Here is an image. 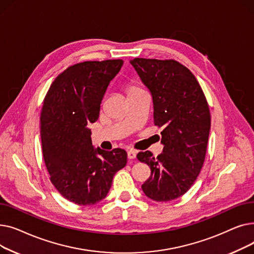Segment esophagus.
<instances>
[{
    "label": "esophagus",
    "instance_id": "esophagus-1",
    "mask_svg": "<svg viewBox=\"0 0 254 254\" xmlns=\"http://www.w3.org/2000/svg\"><path fill=\"white\" fill-rule=\"evenodd\" d=\"M136 156H137V151H136L135 149H129V150L127 151V157H128L129 159L136 158Z\"/></svg>",
    "mask_w": 254,
    "mask_h": 254
}]
</instances>
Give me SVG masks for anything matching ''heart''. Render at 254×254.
I'll list each match as a JSON object with an SVG mask.
<instances>
[{
    "label": "heart",
    "instance_id": "heart-1",
    "mask_svg": "<svg viewBox=\"0 0 254 254\" xmlns=\"http://www.w3.org/2000/svg\"><path fill=\"white\" fill-rule=\"evenodd\" d=\"M137 89H141V88H139L138 86H136V85H134V84H129V85L127 86V93H128V92H130V91L137 90Z\"/></svg>",
    "mask_w": 254,
    "mask_h": 254
}]
</instances>
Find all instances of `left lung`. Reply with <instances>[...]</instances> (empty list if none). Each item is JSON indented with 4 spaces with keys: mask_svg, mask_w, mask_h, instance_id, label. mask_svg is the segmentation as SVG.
<instances>
[{
    "mask_svg": "<svg viewBox=\"0 0 254 254\" xmlns=\"http://www.w3.org/2000/svg\"><path fill=\"white\" fill-rule=\"evenodd\" d=\"M130 64L151 93L154 125L164 127L163 153L156 158L141 151L151 175L142 190L156 202H168L188 191L203 167L211 118L204 92L193 74L174 60L134 59Z\"/></svg>",
    "mask_w": 254,
    "mask_h": 254,
    "instance_id": "left-lung-1",
    "label": "left lung"
}]
</instances>
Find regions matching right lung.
Masks as SVG:
<instances>
[{"instance_id":"obj_1","label":"right lung","mask_w":254,"mask_h":254,"mask_svg":"<svg viewBox=\"0 0 254 254\" xmlns=\"http://www.w3.org/2000/svg\"><path fill=\"white\" fill-rule=\"evenodd\" d=\"M123 64V60H108L71 65L52 82L43 102L40 134L50 180L80 206L105 198L116 172L127 165L126 150L93 147L87 127L98 120L105 92Z\"/></svg>"}]
</instances>
